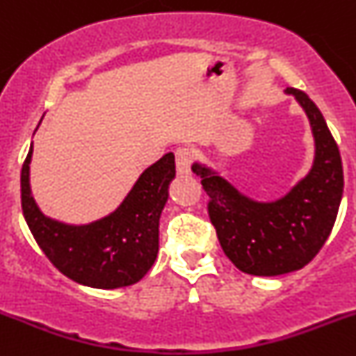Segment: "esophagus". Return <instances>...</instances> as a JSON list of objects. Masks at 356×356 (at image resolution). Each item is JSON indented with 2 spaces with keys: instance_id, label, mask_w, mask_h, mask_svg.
I'll return each instance as SVG.
<instances>
[{
  "instance_id": "34e87169",
  "label": "esophagus",
  "mask_w": 356,
  "mask_h": 356,
  "mask_svg": "<svg viewBox=\"0 0 356 356\" xmlns=\"http://www.w3.org/2000/svg\"><path fill=\"white\" fill-rule=\"evenodd\" d=\"M193 152L189 149H177L175 152V167H177L179 174H189L191 172V165H193Z\"/></svg>"
}]
</instances>
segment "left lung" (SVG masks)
<instances>
[{"label":"left lung","mask_w":356,"mask_h":356,"mask_svg":"<svg viewBox=\"0 0 356 356\" xmlns=\"http://www.w3.org/2000/svg\"><path fill=\"white\" fill-rule=\"evenodd\" d=\"M286 92L307 114L316 145L313 167L290 193L257 202L212 168L200 163L191 167L209 195V218L219 244L245 274L281 275L305 267L330 235L343 198V161L323 114L304 91L288 88Z\"/></svg>","instance_id":"left-lung-1"}]
</instances>
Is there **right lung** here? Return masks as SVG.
Here are the masks:
<instances>
[{"label": "right lung", "mask_w": 356, "mask_h": 356, "mask_svg": "<svg viewBox=\"0 0 356 356\" xmlns=\"http://www.w3.org/2000/svg\"><path fill=\"white\" fill-rule=\"evenodd\" d=\"M33 144L21 172L26 223L45 257L61 274L84 286L114 290L138 283L158 257L159 216L175 177V158L167 152L145 168L122 204L89 225H66L43 216L29 188Z\"/></svg>", "instance_id": "obj_1"}]
</instances>
